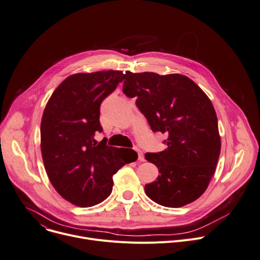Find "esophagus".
<instances>
[{
  "label": "esophagus",
  "mask_w": 260,
  "mask_h": 260,
  "mask_svg": "<svg viewBox=\"0 0 260 260\" xmlns=\"http://www.w3.org/2000/svg\"><path fill=\"white\" fill-rule=\"evenodd\" d=\"M135 150L137 151V153H138V159L139 160H141V161H144V155H143V152L141 151V149L140 148H138V147H135Z\"/></svg>",
  "instance_id": "34e87169"
}]
</instances>
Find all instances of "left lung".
<instances>
[{
  "label": "left lung",
  "instance_id": "1",
  "mask_svg": "<svg viewBox=\"0 0 260 260\" xmlns=\"http://www.w3.org/2000/svg\"><path fill=\"white\" fill-rule=\"evenodd\" d=\"M123 93L136 105L153 133L167 135V149L147 152L158 169L146 195L159 205L181 207L198 199L216 171L221 139L217 114L206 94L182 75L154 73L123 76Z\"/></svg>",
  "mask_w": 260,
  "mask_h": 260
}]
</instances>
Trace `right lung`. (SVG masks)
Returning a JSON list of instances; mask_svg holds the SVG:
<instances>
[{
  "instance_id": "right-lung-1",
  "label": "right lung",
  "mask_w": 260,
  "mask_h": 260,
  "mask_svg": "<svg viewBox=\"0 0 260 260\" xmlns=\"http://www.w3.org/2000/svg\"><path fill=\"white\" fill-rule=\"evenodd\" d=\"M119 70L76 74L54 91L44 109L40 140L44 168L56 191L80 207H90L112 193L113 175L138 157L131 148L98 144L103 132L101 105L123 80Z\"/></svg>"
}]
</instances>
